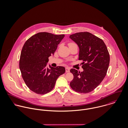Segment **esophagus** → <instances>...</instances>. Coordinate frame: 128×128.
<instances>
[{
	"mask_svg": "<svg viewBox=\"0 0 128 128\" xmlns=\"http://www.w3.org/2000/svg\"><path fill=\"white\" fill-rule=\"evenodd\" d=\"M70 72V68L68 67L66 68V72Z\"/></svg>",
	"mask_w": 128,
	"mask_h": 128,
	"instance_id": "1",
	"label": "esophagus"
}]
</instances>
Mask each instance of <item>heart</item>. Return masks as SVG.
Returning a JSON list of instances; mask_svg holds the SVG:
<instances>
[{"mask_svg":"<svg viewBox=\"0 0 128 128\" xmlns=\"http://www.w3.org/2000/svg\"><path fill=\"white\" fill-rule=\"evenodd\" d=\"M70 44H71V43H70Z\"/></svg>","mask_w":128,"mask_h":128,"instance_id":"1","label":"heart"}]
</instances>
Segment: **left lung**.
<instances>
[{"label":"left lung","mask_w":128,"mask_h":128,"mask_svg":"<svg viewBox=\"0 0 128 128\" xmlns=\"http://www.w3.org/2000/svg\"><path fill=\"white\" fill-rule=\"evenodd\" d=\"M70 38L79 48V60H82V72L72 68L73 80L70 86L79 93H88L93 91L105 77L110 64L108 48L103 40L88 32H77Z\"/></svg>","instance_id":"1"}]
</instances>
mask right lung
<instances>
[{"label": "right lung", "instance_id": "add662e5", "mask_svg": "<svg viewBox=\"0 0 128 128\" xmlns=\"http://www.w3.org/2000/svg\"><path fill=\"white\" fill-rule=\"evenodd\" d=\"M64 34L39 32L30 37L24 44L19 62L22 77L28 87L37 94L52 90L58 78L66 72L58 66L47 67L48 58L54 55Z\"/></svg>", "mask_w": 128, "mask_h": 128}]
</instances>
